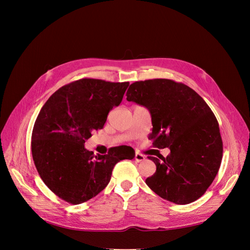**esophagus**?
Instances as JSON below:
<instances>
[{"label":"esophagus","instance_id":"34e87169","mask_svg":"<svg viewBox=\"0 0 250 250\" xmlns=\"http://www.w3.org/2000/svg\"><path fill=\"white\" fill-rule=\"evenodd\" d=\"M134 158H135V161H137L138 163H140V162H142V161L145 160V156H144V155H143V154H141V153H135Z\"/></svg>","mask_w":250,"mask_h":250}]
</instances>
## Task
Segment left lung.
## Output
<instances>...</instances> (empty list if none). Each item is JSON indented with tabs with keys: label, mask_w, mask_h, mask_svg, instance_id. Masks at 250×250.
<instances>
[{
	"label": "left lung",
	"mask_w": 250,
	"mask_h": 250,
	"mask_svg": "<svg viewBox=\"0 0 250 250\" xmlns=\"http://www.w3.org/2000/svg\"><path fill=\"white\" fill-rule=\"evenodd\" d=\"M126 96L149 109L153 147L170 149L161 160L148 156L156 171L147 186L176 204L200 198L215 179L223 153L218 121L208 105L194 89L170 79L137 81Z\"/></svg>",
	"instance_id": "8db88e82"
}]
</instances>
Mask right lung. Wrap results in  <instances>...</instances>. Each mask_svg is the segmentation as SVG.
<instances>
[{
  "label": "right lung",
  "mask_w": 250,
  "mask_h": 250,
  "mask_svg": "<svg viewBox=\"0 0 250 250\" xmlns=\"http://www.w3.org/2000/svg\"><path fill=\"white\" fill-rule=\"evenodd\" d=\"M128 85L83 78L60 87L42 107L32 131V156L44 185L59 198L72 204L89 200L108 185L117 163L134 157L128 146L112 147L105 155L84 148Z\"/></svg>",
  "instance_id": "1"
}]
</instances>
